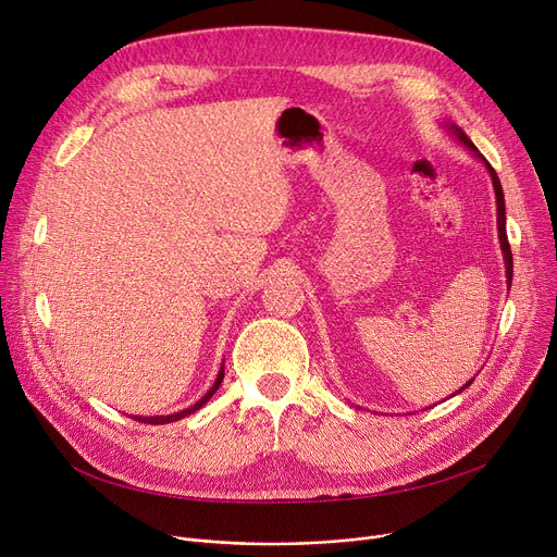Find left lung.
Listing matches in <instances>:
<instances>
[{"mask_svg":"<svg viewBox=\"0 0 557 557\" xmlns=\"http://www.w3.org/2000/svg\"><path fill=\"white\" fill-rule=\"evenodd\" d=\"M449 131L456 135V139L458 141H462L467 149H470L483 164H485V169H487V173H490V178H492V185H494V196H496V227H499V242H502V250H504V261H506V277H508V286H510V282H512V252H510V244H508V234H506V200H504V189H502V183H499V175H496V171L490 166V162L479 153V149L476 146L472 144V139L467 137L456 124H451L449 126ZM474 382V379H472ZM472 382H467L460 391H456V393H462L467 386H470Z\"/></svg>","mask_w":557,"mask_h":557,"instance_id":"1","label":"left lung"}]
</instances>
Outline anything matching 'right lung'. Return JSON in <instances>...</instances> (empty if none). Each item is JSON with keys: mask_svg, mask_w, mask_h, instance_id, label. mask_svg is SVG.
Masks as SVG:
<instances>
[{"mask_svg": "<svg viewBox=\"0 0 557 557\" xmlns=\"http://www.w3.org/2000/svg\"><path fill=\"white\" fill-rule=\"evenodd\" d=\"M223 374H225V370H223V366H221V370H219V374H216V382H214V386L205 393L194 406H189V408H185V411H178V413H173V416H156V418H141V416H133V420H137V422H144V424H169V422H175V420H181V418H187V416H191V413H196L198 408L202 406V404H208L210 401V397L219 391V386H221V382H223Z\"/></svg>", "mask_w": 557, "mask_h": 557, "instance_id": "add662e5", "label": "right lung"}]
</instances>
